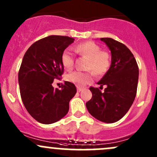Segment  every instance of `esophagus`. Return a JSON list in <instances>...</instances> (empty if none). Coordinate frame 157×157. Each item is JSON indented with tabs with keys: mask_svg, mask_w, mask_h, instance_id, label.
<instances>
[{
	"mask_svg": "<svg viewBox=\"0 0 157 157\" xmlns=\"http://www.w3.org/2000/svg\"><path fill=\"white\" fill-rule=\"evenodd\" d=\"M82 90H83V88H82V87H77V90H78V92L82 91Z\"/></svg>",
	"mask_w": 157,
	"mask_h": 157,
	"instance_id": "1",
	"label": "esophagus"
}]
</instances>
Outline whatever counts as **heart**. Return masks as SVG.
<instances>
[{"label": "heart", "instance_id": "heart-1", "mask_svg": "<svg viewBox=\"0 0 157 157\" xmlns=\"http://www.w3.org/2000/svg\"><path fill=\"white\" fill-rule=\"evenodd\" d=\"M75 53L82 57L87 58L85 69L91 70L86 72H73L66 76V80L75 84L77 86L87 85L93 79L94 72L97 75H103L109 71L112 63V58L109 52L101 50L98 44L92 41H87L75 45L74 48ZM61 63L65 70H72L75 58L72 53L65 50L61 55Z\"/></svg>", "mask_w": 157, "mask_h": 157}]
</instances>
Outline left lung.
<instances>
[{"mask_svg":"<svg viewBox=\"0 0 157 157\" xmlns=\"http://www.w3.org/2000/svg\"><path fill=\"white\" fill-rule=\"evenodd\" d=\"M112 54L109 71L98 82L106 87L102 92L98 87H90L91 99L86 102L89 113L105 123H114L127 113L137 93L139 67L134 55L123 43L112 38H100Z\"/></svg>","mask_w":157,"mask_h":157,"instance_id":"left-lung-1","label":"left lung"}]
</instances>
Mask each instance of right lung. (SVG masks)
I'll return each mask as SVG.
<instances>
[{"mask_svg": "<svg viewBox=\"0 0 157 157\" xmlns=\"http://www.w3.org/2000/svg\"><path fill=\"white\" fill-rule=\"evenodd\" d=\"M74 40L66 36H48L33 43L24 55L18 71L21 98L28 113L41 124H53L64 117L76 94L71 82H65L60 90L52 87L54 80L63 73L62 53Z\"/></svg>", "mask_w": 157, "mask_h": 157, "instance_id": "1", "label": "right lung"}]
</instances>
